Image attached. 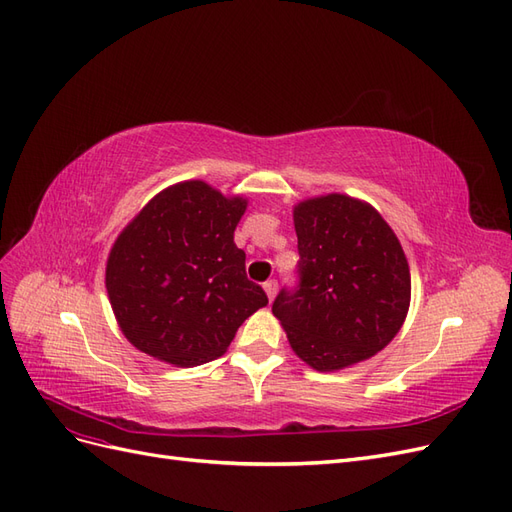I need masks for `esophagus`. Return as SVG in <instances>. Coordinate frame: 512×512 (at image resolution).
I'll return each instance as SVG.
<instances>
[{
    "instance_id": "esophagus-1",
    "label": "esophagus",
    "mask_w": 512,
    "mask_h": 512,
    "mask_svg": "<svg viewBox=\"0 0 512 512\" xmlns=\"http://www.w3.org/2000/svg\"><path fill=\"white\" fill-rule=\"evenodd\" d=\"M262 288H265L269 301H273V299H275V292H277V282H275V280H271V282H267V284L262 286Z\"/></svg>"
}]
</instances>
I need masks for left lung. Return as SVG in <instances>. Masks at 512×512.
<instances>
[{
    "label": "left lung",
    "instance_id": "8db88e82",
    "mask_svg": "<svg viewBox=\"0 0 512 512\" xmlns=\"http://www.w3.org/2000/svg\"><path fill=\"white\" fill-rule=\"evenodd\" d=\"M299 290L277 294L273 316L299 359L316 371L363 363L393 342L410 309V267L376 207L322 194L292 207Z\"/></svg>",
    "mask_w": 512,
    "mask_h": 512
}]
</instances>
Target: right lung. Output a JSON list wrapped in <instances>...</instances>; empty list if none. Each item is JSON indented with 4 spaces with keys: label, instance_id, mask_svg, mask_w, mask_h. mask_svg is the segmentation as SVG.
I'll list each match as a JSON object with an SVG mask.
<instances>
[{
    "label": "right lung",
    "instance_id": "right-lung-1",
    "mask_svg": "<svg viewBox=\"0 0 512 512\" xmlns=\"http://www.w3.org/2000/svg\"><path fill=\"white\" fill-rule=\"evenodd\" d=\"M245 196L203 179L168 185L119 232L104 284L128 342L153 359L194 367L222 356L267 294L247 280L235 228Z\"/></svg>",
    "mask_w": 512,
    "mask_h": 512
}]
</instances>
